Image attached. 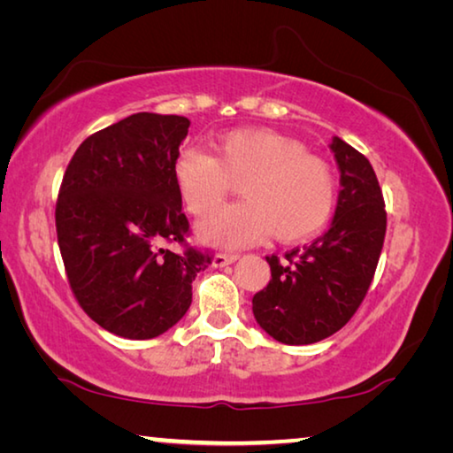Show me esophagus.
Returning a JSON list of instances; mask_svg holds the SVG:
<instances>
[{"label": "esophagus", "mask_w": 453, "mask_h": 453, "mask_svg": "<svg viewBox=\"0 0 453 453\" xmlns=\"http://www.w3.org/2000/svg\"><path fill=\"white\" fill-rule=\"evenodd\" d=\"M237 259H240V256H237V254H216L211 259V265L213 267H226L229 264L237 262Z\"/></svg>", "instance_id": "esophagus-1"}]
</instances>
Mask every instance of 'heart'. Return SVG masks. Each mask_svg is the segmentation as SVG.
<instances>
[{
  "label": "heart",
  "instance_id": "obj_1",
  "mask_svg": "<svg viewBox=\"0 0 453 453\" xmlns=\"http://www.w3.org/2000/svg\"><path fill=\"white\" fill-rule=\"evenodd\" d=\"M216 157L199 148H183L173 162V181L196 218L218 208L232 183L243 202L227 205L199 224V237L221 248H243L272 232L280 242L318 234L337 202L335 175L300 142L272 129H234L221 134Z\"/></svg>",
  "mask_w": 453,
  "mask_h": 453
}]
</instances>
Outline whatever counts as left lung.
I'll return each mask as SVG.
<instances>
[{
	"mask_svg": "<svg viewBox=\"0 0 453 453\" xmlns=\"http://www.w3.org/2000/svg\"><path fill=\"white\" fill-rule=\"evenodd\" d=\"M340 194L324 235L286 262L265 257L272 280L254 296V318L267 335L288 346H308L342 329L364 302L386 237V203L367 157L340 137L329 143Z\"/></svg>",
	"mask_w": 453,
	"mask_h": 453,
	"instance_id": "8db88e82",
	"label": "left lung"
}]
</instances>
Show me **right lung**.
Instances as JSON below:
<instances>
[{"label": "right lung", "mask_w": 453, "mask_h": 453, "mask_svg": "<svg viewBox=\"0 0 453 453\" xmlns=\"http://www.w3.org/2000/svg\"><path fill=\"white\" fill-rule=\"evenodd\" d=\"M189 119L134 113L89 135L61 181L56 227L67 280L96 324L151 340L186 316L191 281L211 256L183 243L188 218L173 162Z\"/></svg>", "instance_id": "add662e5"}]
</instances>
